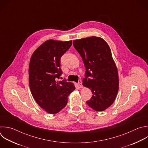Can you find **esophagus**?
Returning a JSON list of instances; mask_svg holds the SVG:
<instances>
[{"instance_id":"esophagus-1","label":"esophagus","mask_w":148,"mask_h":148,"mask_svg":"<svg viewBox=\"0 0 148 148\" xmlns=\"http://www.w3.org/2000/svg\"><path fill=\"white\" fill-rule=\"evenodd\" d=\"M78 85H79V87H80V88H82V87H83V86H82V83H81V82H79V83H78Z\"/></svg>"}]
</instances>
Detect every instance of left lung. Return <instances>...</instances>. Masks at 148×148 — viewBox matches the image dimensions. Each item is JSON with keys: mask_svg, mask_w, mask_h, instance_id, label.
I'll return each mask as SVG.
<instances>
[{"mask_svg": "<svg viewBox=\"0 0 148 148\" xmlns=\"http://www.w3.org/2000/svg\"><path fill=\"white\" fill-rule=\"evenodd\" d=\"M73 44L86 69L82 85L93 93L86 103L96 112H103L113 104L119 90L118 70L111 49L103 38L95 36L74 40Z\"/></svg>", "mask_w": 148, "mask_h": 148, "instance_id": "left-lung-1", "label": "left lung"}]
</instances>
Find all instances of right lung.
I'll list each match as a JSON object with an SVG mask.
<instances>
[{
  "label": "right lung",
  "mask_w": 148,
  "mask_h": 148,
  "mask_svg": "<svg viewBox=\"0 0 148 148\" xmlns=\"http://www.w3.org/2000/svg\"><path fill=\"white\" fill-rule=\"evenodd\" d=\"M72 40L49 39L32 53L29 64V85L34 99L46 112L55 114L67 103L69 95L75 87L72 82L57 81L62 75L60 60Z\"/></svg>",
  "instance_id": "right-lung-1"
}]
</instances>
